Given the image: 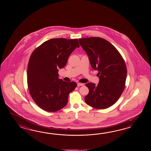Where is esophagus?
<instances>
[{"mask_svg":"<svg viewBox=\"0 0 151 151\" xmlns=\"http://www.w3.org/2000/svg\"><path fill=\"white\" fill-rule=\"evenodd\" d=\"M83 83H77V86L78 87L81 86H83Z\"/></svg>","mask_w":151,"mask_h":151,"instance_id":"obj_1","label":"esophagus"}]
</instances>
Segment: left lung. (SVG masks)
Masks as SVG:
<instances>
[{
  "mask_svg": "<svg viewBox=\"0 0 151 151\" xmlns=\"http://www.w3.org/2000/svg\"><path fill=\"white\" fill-rule=\"evenodd\" d=\"M88 55L91 65L97 70L99 82L86 83L89 93L87 104L96 109H105L118 101L125 87L127 68L117 49L105 39L90 37L79 39Z\"/></svg>",
  "mask_w": 151,
  "mask_h": 151,
  "instance_id": "left-lung-1",
  "label": "left lung"
}]
</instances>
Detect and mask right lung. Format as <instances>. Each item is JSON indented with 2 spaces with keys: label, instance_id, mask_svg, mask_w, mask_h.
Segmentation results:
<instances>
[{
  "label": "right lung",
  "instance_id": "right-lung-1",
  "mask_svg": "<svg viewBox=\"0 0 151 151\" xmlns=\"http://www.w3.org/2000/svg\"><path fill=\"white\" fill-rule=\"evenodd\" d=\"M79 46L78 39H51L32 52L27 71L28 88L32 99L43 110L56 112L67 105L77 83L59 79L58 69L64 67L71 53Z\"/></svg>",
  "mask_w": 151,
  "mask_h": 151
}]
</instances>
